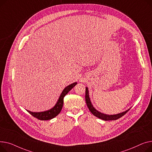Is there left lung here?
<instances>
[{"label": "left lung", "mask_w": 152, "mask_h": 152, "mask_svg": "<svg viewBox=\"0 0 152 152\" xmlns=\"http://www.w3.org/2000/svg\"><path fill=\"white\" fill-rule=\"evenodd\" d=\"M85 100H86V102L87 104L88 107L89 109V110H90V112L94 115L96 116V117L101 118L103 120L105 121H108V120H117L120 118H121V117L124 115H125L128 111L129 110L118 113V114H116V115H105L104 113H102L99 112H98L97 110H96L94 108V107L93 106V105L91 104V102L90 101V97H89V93H88V88H86V91H85Z\"/></svg>", "instance_id": "1"}]
</instances>
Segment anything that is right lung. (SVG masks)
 <instances>
[{"mask_svg": "<svg viewBox=\"0 0 152 152\" xmlns=\"http://www.w3.org/2000/svg\"><path fill=\"white\" fill-rule=\"evenodd\" d=\"M77 82H75L72 84L69 85L64 89V90L62 91L61 96H59L57 103L54 106V107L52 108L51 109L42 112H32L28 110H27V111H28L31 115H32L34 117L40 120H48L55 118L60 113L62 108L64 96L68 93V92H69L70 90H71V89L73 88L77 85Z\"/></svg>", "mask_w": 152, "mask_h": 152, "instance_id": "obj_1", "label": "right lung"}]
</instances>
